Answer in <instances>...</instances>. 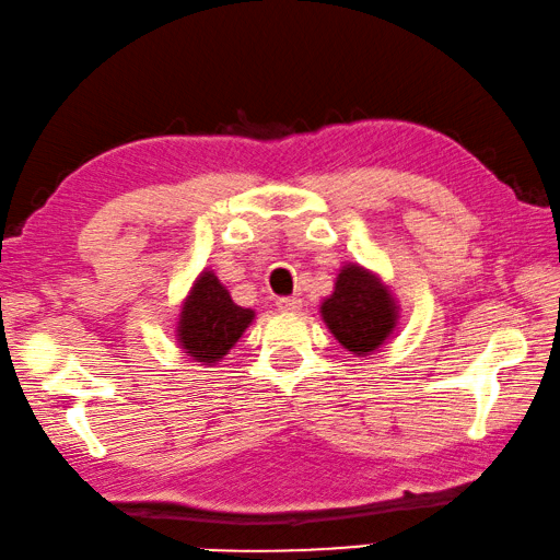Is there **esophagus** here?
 <instances>
[{
	"label": "esophagus",
	"mask_w": 560,
	"mask_h": 560,
	"mask_svg": "<svg viewBox=\"0 0 560 560\" xmlns=\"http://www.w3.org/2000/svg\"><path fill=\"white\" fill-rule=\"evenodd\" d=\"M278 310H282V313H295V310H300V305H303V300L295 298V295H288V298H278Z\"/></svg>",
	"instance_id": "esophagus-1"
}]
</instances>
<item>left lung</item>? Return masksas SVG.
I'll use <instances>...</instances> for the list:
<instances>
[{
  "label": "left lung",
  "mask_w": 560,
  "mask_h": 560,
  "mask_svg": "<svg viewBox=\"0 0 560 560\" xmlns=\"http://www.w3.org/2000/svg\"><path fill=\"white\" fill-rule=\"evenodd\" d=\"M323 317L342 348L358 355L383 346L395 325V305L381 280L358 265L338 275L335 292L323 303Z\"/></svg>",
  "instance_id": "8db88e82"
}]
</instances>
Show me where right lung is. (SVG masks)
I'll return each mask as SVG.
<instances>
[{
	"mask_svg": "<svg viewBox=\"0 0 560 560\" xmlns=\"http://www.w3.org/2000/svg\"><path fill=\"white\" fill-rule=\"evenodd\" d=\"M253 323V310L230 300L212 272H202L179 315V342L197 363H214Z\"/></svg>",
	"mask_w": 560,
	"mask_h": 560,
	"instance_id": "add662e5",
	"label": "right lung"
}]
</instances>
